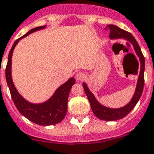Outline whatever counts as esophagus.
<instances>
[{
  "label": "esophagus",
  "mask_w": 154,
  "mask_h": 154,
  "mask_svg": "<svg viewBox=\"0 0 154 154\" xmlns=\"http://www.w3.org/2000/svg\"><path fill=\"white\" fill-rule=\"evenodd\" d=\"M85 78V74L83 72H78L76 74V79L77 81H83Z\"/></svg>",
  "instance_id": "esophagus-1"
}]
</instances>
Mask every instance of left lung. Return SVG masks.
Here are the masks:
<instances>
[{
	"instance_id": "8db88e82",
	"label": "left lung",
	"mask_w": 154,
	"mask_h": 154,
	"mask_svg": "<svg viewBox=\"0 0 154 154\" xmlns=\"http://www.w3.org/2000/svg\"><path fill=\"white\" fill-rule=\"evenodd\" d=\"M107 30V28H105ZM107 29L110 30L109 37L112 39L114 38H125L129 40L130 42L133 44V47L134 48L137 55L138 56L141 62V69H140L139 76H138V83H137V87H136L135 92L133 98L131 99V102L127 103V105L121 108H109V107H103L96 100L94 95L90 92L88 88L87 87V85L85 83H83V88L85 94L87 96L89 101L91 108L92 110V112L97 116V118L101 119V120L105 121H115L120 119L124 118L125 116H127L130 112L133 110V108L135 107V105L139 100L140 97L142 94V91L144 88V71H145V57L143 56L140 48L139 45L134 38V36L131 35L130 32L121 29L117 26L110 24L107 26Z\"/></svg>"
}]
</instances>
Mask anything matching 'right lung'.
Returning <instances> with one entry per match:
<instances>
[{"mask_svg": "<svg viewBox=\"0 0 154 154\" xmlns=\"http://www.w3.org/2000/svg\"><path fill=\"white\" fill-rule=\"evenodd\" d=\"M45 27L46 26L37 27L30 30L27 34H25L24 35L18 38L14 42L8 54V63H7L5 69V77L12 100L21 115H23L24 117L36 124L41 125V126H50V125L57 124L63 120V119L65 118L66 112H67V103H68L69 91L73 85L75 84L74 78L71 77L66 83L63 84L62 86H60L48 100L44 103L36 104V103H29L28 101L25 100L19 94L14 84L12 82V75H11L12 56L16 45L18 43L20 39L24 38L29 34L35 31L42 29Z\"/></svg>", "mask_w": 154, "mask_h": 154, "instance_id": "right-lung-1", "label": "right lung"}]
</instances>
